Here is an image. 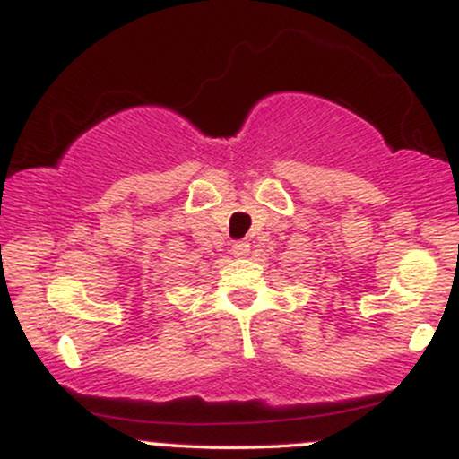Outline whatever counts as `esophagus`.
<instances>
[{"mask_svg":"<svg viewBox=\"0 0 459 459\" xmlns=\"http://www.w3.org/2000/svg\"><path fill=\"white\" fill-rule=\"evenodd\" d=\"M233 255L237 256V259H246V256L250 255V244H247V241H235Z\"/></svg>","mask_w":459,"mask_h":459,"instance_id":"1","label":"esophagus"}]
</instances>
